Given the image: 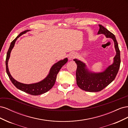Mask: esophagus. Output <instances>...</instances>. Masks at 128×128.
<instances>
[{"mask_svg":"<svg viewBox=\"0 0 128 128\" xmlns=\"http://www.w3.org/2000/svg\"><path fill=\"white\" fill-rule=\"evenodd\" d=\"M75 54H74V53H71L70 55L69 56V60H72L74 58H75Z\"/></svg>","mask_w":128,"mask_h":128,"instance_id":"1","label":"esophagus"}]
</instances>
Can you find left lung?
<instances>
[{"instance_id":"left-lung-1","label":"left lung","mask_w":128,"mask_h":128,"mask_svg":"<svg viewBox=\"0 0 128 128\" xmlns=\"http://www.w3.org/2000/svg\"><path fill=\"white\" fill-rule=\"evenodd\" d=\"M98 34H104L107 38L113 40L116 54L114 58L112 64L101 72H94L88 70L86 64L77 59H74L77 64L76 83L78 87L83 90L88 92H98L108 86L114 80L118 72L121 59L118 43L114 34L102 25L99 24Z\"/></svg>"}]
</instances>
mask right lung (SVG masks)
I'll return each mask as SVG.
<instances>
[{"label": "right lung", "mask_w": 128, "mask_h": 128, "mask_svg": "<svg viewBox=\"0 0 128 128\" xmlns=\"http://www.w3.org/2000/svg\"><path fill=\"white\" fill-rule=\"evenodd\" d=\"M30 30H26L21 32L15 38V39L11 42L9 49L7 51L6 59V72L8 75L10 80L14 86L17 88L19 89L22 91L26 93H27L33 96H37L43 94L49 91L51 89L55 84L57 74L60 71V69L63 66L67 63L68 61L67 58H65L64 60H61L58 62L54 64L52 66L48 75L46 76L45 78L42 80L40 82H39L36 83L30 84H26L24 83H21L20 82H18L17 80H14L12 76H11L9 72V69L8 67V62L10 57V54L12 50L13 49L15 42L17 40L18 38L22 35L23 34H26V32H29Z\"/></svg>", "instance_id": "obj_1"}]
</instances>
